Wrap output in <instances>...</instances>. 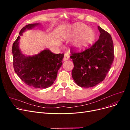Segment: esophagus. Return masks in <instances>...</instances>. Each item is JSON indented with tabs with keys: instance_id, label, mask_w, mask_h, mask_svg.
I'll return each instance as SVG.
<instances>
[{
	"instance_id": "1",
	"label": "esophagus",
	"mask_w": 130,
	"mask_h": 130,
	"mask_svg": "<svg viewBox=\"0 0 130 130\" xmlns=\"http://www.w3.org/2000/svg\"><path fill=\"white\" fill-rule=\"evenodd\" d=\"M69 57H70V55H69V54H68V53H65L63 60H64V61H65V60H68V59H69Z\"/></svg>"
}]
</instances>
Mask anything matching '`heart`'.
Listing matches in <instances>:
<instances>
[{"instance_id": "1", "label": "heart", "mask_w": 130, "mask_h": 130, "mask_svg": "<svg viewBox=\"0 0 130 130\" xmlns=\"http://www.w3.org/2000/svg\"><path fill=\"white\" fill-rule=\"evenodd\" d=\"M69 36L76 38L74 45L77 49H83L92 43L95 39V32L92 29L88 28L84 24L74 25L70 30Z\"/></svg>"}]
</instances>
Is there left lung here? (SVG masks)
<instances>
[{
  "label": "left lung",
  "instance_id": "1",
  "mask_svg": "<svg viewBox=\"0 0 130 130\" xmlns=\"http://www.w3.org/2000/svg\"><path fill=\"white\" fill-rule=\"evenodd\" d=\"M99 39L89 48L76 52L71 48L74 68L72 76L82 87H91L103 81L110 70L114 58L113 43L110 34L98 26Z\"/></svg>",
  "mask_w": 130,
  "mask_h": 130
}]
</instances>
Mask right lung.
I'll return each mask as SVG.
<instances>
[{"label": "right lung", "mask_w": 130, "mask_h": 130, "mask_svg": "<svg viewBox=\"0 0 130 130\" xmlns=\"http://www.w3.org/2000/svg\"><path fill=\"white\" fill-rule=\"evenodd\" d=\"M39 24H28L20 30L22 35L26 29H30ZM19 36L12 44L13 67L15 73L24 82L35 88H46L55 80L58 70L62 65L64 54H54L45 50L37 55L26 56L19 48Z\"/></svg>", "instance_id": "right-lung-1"}]
</instances>
